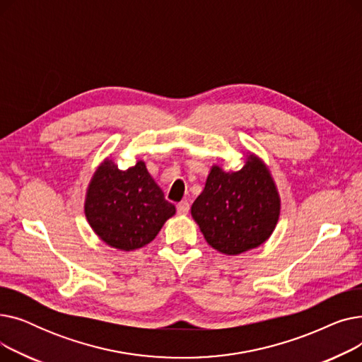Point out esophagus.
I'll return each mask as SVG.
<instances>
[{
	"label": "esophagus",
	"mask_w": 362,
	"mask_h": 362,
	"mask_svg": "<svg viewBox=\"0 0 362 362\" xmlns=\"http://www.w3.org/2000/svg\"><path fill=\"white\" fill-rule=\"evenodd\" d=\"M177 213L182 216H186L189 213V202L187 201H182L177 204Z\"/></svg>",
	"instance_id": "34e87169"
}]
</instances>
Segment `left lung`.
<instances>
[{
  "label": "left lung",
  "instance_id": "obj_1",
  "mask_svg": "<svg viewBox=\"0 0 362 362\" xmlns=\"http://www.w3.org/2000/svg\"><path fill=\"white\" fill-rule=\"evenodd\" d=\"M191 214L208 245L239 255L272 236L280 217V195L269 167L250 152L239 171L211 167Z\"/></svg>",
  "mask_w": 362,
  "mask_h": 362
}]
</instances>
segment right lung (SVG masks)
Segmentation results:
<instances>
[{
  "instance_id": "1",
  "label": "right lung",
  "mask_w": 362,
  "mask_h": 362,
  "mask_svg": "<svg viewBox=\"0 0 362 362\" xmlns=\"http://www.w3.org/2000/svg\"><path fill=\"white\" fill-rule=\"evenodd\" d=\"M176 214L142 160L120 170L105 158L89 182L85 216L98 238L111 248L135 251L154 240L164 223Z\"/></svg>"
}]
</instances>
